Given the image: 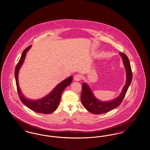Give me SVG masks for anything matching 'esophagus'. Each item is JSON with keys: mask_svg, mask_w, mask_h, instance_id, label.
Here are the masks:
<instances>
[{"mask_svg": "<svg viewBox=\"0 0 150 150\" xmlns=\"http://www.w3.org/2000/svg\"><path fill=\"white\" fill-rule=\"evenodd\" d=\"M81 76L80 75H79V74H76L74 77V81H79L81 80Z\"/></svg>", "mask_w": 150, "mask_h": 150, "instance_id": "obj_1", "label": "esophagus"}]
</instances>
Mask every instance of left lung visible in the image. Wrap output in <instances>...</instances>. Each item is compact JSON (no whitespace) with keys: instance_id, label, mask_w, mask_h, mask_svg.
Here are the masks:
<instances>
[{"instance_id":"1","label":"left lung","mask_w":150,"mask_h":150,"mask_svg":"<svg viewBox=\"0 0 150 150\" xmlns=\"http://www.w3.org/2000/svg\"><path fill=\"white\" fill-rule=\"evenodd\" d=\"M126 72V82L119 96L114 99L107 102H103L94 96L90 86L87 83L82 84L81 101L85 108L93 114H103L118 107L122 102L127 90L131 83L132 72L129 61L127 56L123 53L120 52Z\"/></svg>"}]
</instances>
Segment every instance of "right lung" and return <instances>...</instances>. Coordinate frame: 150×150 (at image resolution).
Returning a JSON list of instances; mask_svg holds the SVG:
<instances>
[{
	"label": "right lung",
	"mask_w": 150,
	"mask_h": 150,
	"mask_svg": "<svg viewBox=\"0 0 150 150\" xmlns=\"http://www.w3.org/2000/svg\"><path fill=\"white\" fill-rule=\"evenodd\" d=\"M31 47L32 46H30L24 50L23 52H22L18 64L16 67L15 79L18 95L21 102L32 110L42 114H50L54 112L58 107L60 104L61 94L66 87L71 83L73 77L71 76L66 78V79L61 81L59 84H57L48 95L43 97L42 98L37 100H33L27 98L22 93L19 88L18 83V73L21 66H22L24 62L26 54L31 48Z\"/></svg>",
	"instance_id": "obj_1"
}]
</instances>
